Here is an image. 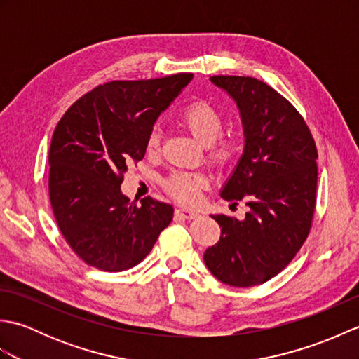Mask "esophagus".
I'll list each match as a JSON object with an SVG mask.
<instances>
[{
  "label": "esophagus",
  "instance_id": "esophagus-1",
  "mask_svg": "<svg viewBox=\"0 0 359 359\" xmlns=\"http://www.w3.org/2000/svg\"><path fill=\"white\" fill-rule=\"evenodd\" d=\"M175 215H177L182 219H196L197 216H199L196 211L187 210V208H177V210H175Z\"/></svg>",
  "mask_w": 359,
  "mask_h": 359
}]
</instances>
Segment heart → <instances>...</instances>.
<instances>
[{
	"label": "heart",
	"mask_w": 359,
	"mask_h": 359,
	"mask_svg": "<svg viewBox=\"0 0 359 359\" xmlns=\"http://www.w3.org/2000/svg\"><path fill=\"white\" fill-rule=\"evenodd\" d=\"M180 121L202 144H210V158L216 165L225 166L241 154V142L234 135H221L224 131V116L215 104L207 100L189 103L180 112ZM160 134L154 128L148 135V151H156ZM207 179L201 174L174 172L163 182L165 191L182 203H196Z\"/></svg>",
	"instance_id": "1"
}]
</instances>
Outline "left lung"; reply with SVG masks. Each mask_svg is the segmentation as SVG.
<instances>
[{
    "instance_id": "8db88e82",
    "label": "left lung",
    "mask_w": 359,
    "mask_h": 359,
    "mask_svg": "<svg viewBox=\"0 0 359 359\" xmlns=\"http://www.w3.org/2000/svg\"><path fill=\"white\" fill-rule=\"evenodd\" d=\"M211 81L238 104L245 135L243 154L228 179L222 199L243 202L245 219H212L220 239L203 255L224 284L253 287L292 262L311 228L316 205L318 149L294 106L253 77L215 75Z\"/></svg>"
}]
</instances>
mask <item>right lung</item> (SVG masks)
Returning <instances> with one entry per match:
<instances>
[{"label": "right lung", "mask_w": 359, "mask_h": 359, "mask_svg": "<svg viewBox=\"0 0 359 359\" xmlns=\"http://www.w3.org/2000/svg\"><path fill=\"white\" fill-rule=\"evenodd\" d=\"M193 79L174 74L116 80L94 88L65 112L49 149V197L66 242L83 262L123 271L142 262L171 224L170 203L129 202L120 185L147 152L158 118Z\"/></svg>", "instance_id": "1"}]
</instances>
